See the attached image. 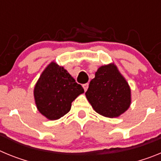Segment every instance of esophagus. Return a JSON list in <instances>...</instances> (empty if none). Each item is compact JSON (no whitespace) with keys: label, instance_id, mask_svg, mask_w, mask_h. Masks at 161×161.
Masks as SVG:
<instances>
[{"label":"esophagus","instance_id":"esophagus-1","mask_svg":"<svg viewBox=\"0 0 161 161\" xmlns=\"http://www.w3.org/2000/svg\"><path fill=\"white\" fill-rule=\"evenodd\" d=\"M83 88H84V89H85V91L87 90L88 88H89V84H88V83L84 84V85H83Z\"/></svg>","mask_w":161,"mask_h":161}]
</instances>
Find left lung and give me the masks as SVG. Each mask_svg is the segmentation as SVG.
I'll list each match as a JSON object with an SVG mask.
<instances>
[{
  "label": "left lung",
  "mask_w": 161,
  "mask_h": 161,
  "mask_svg": "<svg viewBox=\"0 0 161 161\" xmlns=\"http://www.w3.org/2000/svg\"><path fill=\"white\" fill-rule=\"evenodd\" d=\"M86 97L97 113L115 118L130 106V89L114 64L98 68L91 80Z\"/></svg>",
  "instance_id": "1"
}]
</instances>
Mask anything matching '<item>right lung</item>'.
<instances>
[{
	"mask_svg": "<svg viewBox=\"0 0 161 161\" xmlns=\"http://www.w3.org/2000/svg\"><path fill=\"white\" fill-rule=\"evenodd\" d=\"M84 93L82 86L55 62L42 72L34 89L38 111L50 120H56L69 112L73 102Z\"/></svg>",
	"mask_w": 161,
	"mask_h": 161,
	"instance_id": "1",
	"label": "right lung"
}]
</instances>
